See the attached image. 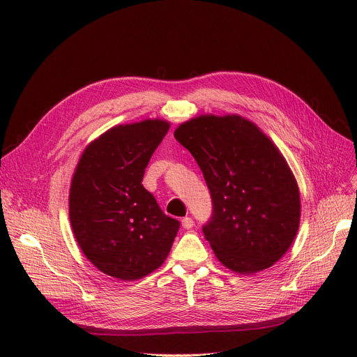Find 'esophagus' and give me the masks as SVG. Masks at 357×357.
<instances>
[{"instance_id":"1","label":"esophagus","mask_w":357,"mask_h":357,"mask_svg":"<svg viewBox=\"0 0 357 357\" xmlns=\"http://www.w3.org/2000/svg\"><path fill=\"white\" fill-rule=\"evenodd\" d=\"M182 227H183L185 230H191V229L194 227V221H192V218H191V217H185V218H182Z\"/></svg>"}]
</instances>
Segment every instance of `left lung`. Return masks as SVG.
<instances>
[{
  "label": "left lung",
  "instance_id": "1",
  "mask_svg": "<svg viewBox=\"0 0 357 357\" xmlns=\"http://www.w3.org/2000/svg\"><path fill=\"white\" fill-rule=\"evenodd\" d=\"M175 139L197 160L213 199L202 227L214 255L233 272L271 268L291 248L301 199L288 162L253 121L202 114L178 126Z\"/></svg>",
  "mask_w": 357,
  "mask_h": 357
}]
</instances>
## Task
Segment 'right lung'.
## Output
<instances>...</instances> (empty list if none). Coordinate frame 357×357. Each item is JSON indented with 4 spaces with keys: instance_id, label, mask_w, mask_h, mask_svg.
<instances>
[{
    "instance_id": "add662e5",
    "label": "right lung",
    "mask_w": 357,
    "mask_h": 357,
    "mask_svg": "<svg viewBox=\"0 0 357 357\" xmlns=\"http://www.w3.org/2000/svg\"><path fill=\"white\" fill-rule=\"evenodd\" d=\"M169 127L162 119L114 126L85 147L75 167L72 231L85 257L108 276L140 279L171 252L179 221L167 217L142 185Z\"/></svg>"
}]
</instances>
